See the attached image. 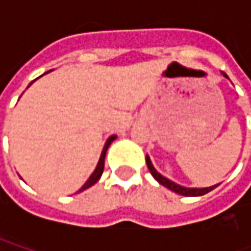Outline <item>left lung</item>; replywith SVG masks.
<instances>
[{"label": "left lung", "instance_id": "left-lung-1", "mask_svg": "<svg viewBox=\"0 0 251 251\" xmlns=\"http://www.w3.org/2000/svg\"><path fill=\"white\" fill-rule=\"evenodd\" d=\"M224 76H225V78H227L226 74H224ZM147 166H148V169H150L151 175L153 176V178H155L158 183H160L162 186H165V187L169 188V190H172V191L177 193V194H180V196H186V197H198V196H204V194H207V193L212 191L214 188L219 186V184H215V186H211V187H204V188L183 187V186H180V184H177V183H175V181H172V180L166 178L165 176H162L159 172L153 168V165H152V162H151L150 156H148V155H147Z\"/></svg>", "mask_w": 251, "mask_h": 251}]
</instances>
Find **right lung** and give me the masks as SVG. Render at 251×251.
Wrapping results in <instances>:
<instances>
[{
    "mask_svg": "<svg viewBox=\"0 0 251 251\" xmlns=\"http://www.w3.org/2000/svg\"><path fill=\"white\" fill-rule=\"evenodd\" d=\"M44 74H47V73H44ZM30 85H32V83H30ZM30 85H29V86H30ZM116 138H117L116 135H111V137H109V140L106 141L104 148H103V151H101L100 159H99V162H98V166H96V169H95V172L91 175V177L86 180V183H85L82 187L78 190V193H81V191H83V190L92 187V186H93L99 178H100L101 173H103V169H104V156H106V151H107V148L110 147L111 142L116 140Z\"/></svg>",
    "mask_w": 251,
    "mask_h": 251,
    "instance_id": "1",
    "label": "right lung"
}]
</instances>
